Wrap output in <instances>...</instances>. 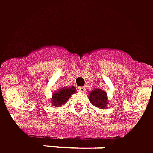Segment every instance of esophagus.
Returning <instances> with one entry per match:
<instances>
[{
	"mask_svg": "<svg viewBox=\"0 0 153 153\" xmlns=\"http://www.w3.org/2000/svg\"><path fill=\"white\" fill-rule=\"evenodd\" d=\"M78 90H79V91L82 92V93H84V92H85V87H82V86H81V87H79Z\"/></svg>",
	"mask_w": 153,
	"mask_h": 153,
	"instance_id": "obj_1",
	"label": "esophagus"
}]
</instances>
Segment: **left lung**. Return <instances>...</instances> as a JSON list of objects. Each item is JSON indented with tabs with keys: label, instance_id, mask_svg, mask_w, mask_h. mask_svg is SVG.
Here are the masks:
<instances>
[{
	"label": "left lung",
	"instance_id": "left-lung-1",
	"mask_svg": "<svg viewBox=\"0 0 153 153\" xmlns=\"http://www.w3.org/2000/svg\"><path fill=\"white\" fill-rule=\"evenodd\" d=\"M89 100L94 106L100 109H107L109 105V100L107 93L100 89H94L89 93Z\"/></svg>",
	"mask_w": 153,
	"mask_h": 153
}]
</instances>
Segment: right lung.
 Instances as JSON below:
<instances>
[{
    "instance_id": "right-lung-1",
    "label": "right lung",
    "mask_w": 153,
    "mask_h": 153,
    "mask_svg": "<svg viewBox=\"0 0 153 153\" xmlns=\"http://www.w3.org/2000/svg\"><path fill=\"white\" fill-rule=\"evenodd\" d=\"M76 92V89L75 86L59 89L58 91L53 93L51 104L54 107H61L67 103L69 98Z\"/></svg>"
}]
</instances>
